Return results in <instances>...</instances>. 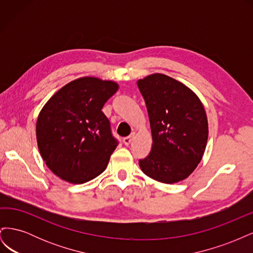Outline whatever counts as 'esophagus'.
<instances>
[{
    "label": "esophagus",
    "mask_w": 253,
    "mask_h": 253,
    "mask_svg": "<svg viewBox=\"0 0 253 253\" xmlns=\"http://www.w3.org/2000/svg\"><path fill=\"white\" fill-rule=\"evenodd\" d=\"M134 136H135V134H134V133H132V134L129 135V136H127V137H125L124 140H122V141H124V143H125L126 145H128L129 143L132 142V140H133V138H134Z\"/></svg>",
    "instance_id": "esophagus-1"
}]
</instances>
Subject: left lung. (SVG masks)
<instances>
[{
    "mask_svg": "<svg viewBox=\"0 0 253 253\" xmlns=\"http://www.w3.org/2000/svg\"><path fill=\"white\" fill-rule=\"evenodd\" d=\"M149 114L152 149L141 171L164 183L186 179L201 163L208 140V119L200 98L164 74L137 81Z\"/></svg>",
    "mask_w": 253,
    "mask_h": 253,
    "instance_id": "obj_1",
    "label": "left lung"
}]
</instances>
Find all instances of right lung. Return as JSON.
I'll return each mask as SVG.
<instances>
[{
	"label": "right lung",
	"mask_w": 253,
	"mask_h": 253,
	"mask_svg": "<svg viewBox=\"0 0 253 253\" xmlns=\"http://www.w3.org/2000/svg\"><path fill=\"white\" fill-rule=\"evenodd\" d=\"M118 83L82 77L67 83L42 108L36 134L48 169L71 183H84L108 167L118 141L101 111Z\"/></svg>",
	"instance_id": "add662e5"
}]
</instances>
